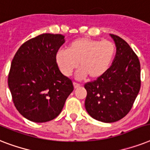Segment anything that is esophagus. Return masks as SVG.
I'll return each mask as SVG.
<instances>
[{
    "label": "esophagus",
    "mask_w": 150,
    "mask_h": 150,
    "mask_svg": "<svg viewBox=\"0 0 150 150\" xmlns=\"http://www.w3.org/2000/svg\"><path fill=\"white\" fill-rule=\"evenodd\" d=\"M73 85H74V88H75V89H77V88H79V87L80 86V85L79 84V83H76V82H74Z\"/></svg>",
    "instance_id": "34e87169"
}]
</instances>
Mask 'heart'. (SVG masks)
<instances>
[{"label": "heart", "instance_id": "b5f03b06", "mask_svg": "<svg viewBox=\"0 0 150 150\" xmlns=\"http://www.w3.org/2000/svg\"><path fill=\"white\" fill-rule=\"evenodd\" d=\"M115 50V45L110 41L81 37L73 40L68 50H58L55 59L61 72L65 76H70L79 64L77 79H82L87 75L90 79H97L109 68Z\"/></svg>", "mask_w": 150, "mask_h": 150}]
</instances>
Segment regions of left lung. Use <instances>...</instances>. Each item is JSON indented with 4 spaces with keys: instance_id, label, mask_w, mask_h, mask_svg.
Wrapping results in <instances>:
<instances>
[{
    "instance_id": "obj_1",
    "label": "left lung",
    "mask_w": 150,
    "mask_h": 150,
    "mask_svg": "<svg viewBox=\"0 0 150 150\" xmlns=\"http://www.w3.org/2000/svg\"><path fill=\"white\" fill-rule=\"evenodd\" d=\"M116 45L111 66L97 79L85 84V107L97 121L111 123L130 111L141 86L140 62L128 43L110 34Z\"/></svg>"
}]
</instances>
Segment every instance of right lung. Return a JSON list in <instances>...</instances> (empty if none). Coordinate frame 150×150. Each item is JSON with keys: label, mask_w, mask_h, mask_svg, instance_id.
<instances>
[{"label": "right lung", "mask_w": 150, "mask_h": 150, "mask_svg": "<svg viewBox=\"0 0 150 150\" xmlns=\"http://www.w3.org/2000/svg\"><path fill=\"white\" fill-rule=\"evenodd\" d=\"M64 42L61 34H41L23 43L14 56L8 87L18 111L29 121L42 123L57 117L74 89L55 59Z\"/></svg>", "instance_id": "right-lung-1"}]
</instances>
